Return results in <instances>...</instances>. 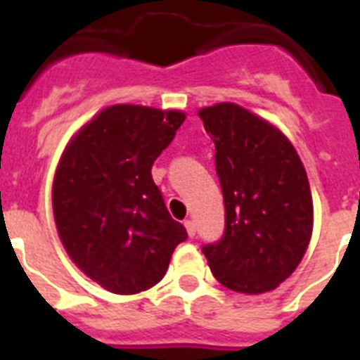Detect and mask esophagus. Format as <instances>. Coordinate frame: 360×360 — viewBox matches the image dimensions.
Returning a JSON list of instances; mask_svg holds the SVG:
<instances>
[{"label": "esophagus", "mask_w": 360, "mask_h": 360, "mask_svg": "<svg viewBox=\"0 0 360 360\" xmlns=\"http://www.w3.org/2000/svg\"><path fill=\"white\" fill-rule=\"evenodd\" d=\"M184 225H186L187 234H189V238L195 236V234H196V225H195V221H193V219H186V221H184Z\"/></svg>", "instance_id": "1"}]
</instances>
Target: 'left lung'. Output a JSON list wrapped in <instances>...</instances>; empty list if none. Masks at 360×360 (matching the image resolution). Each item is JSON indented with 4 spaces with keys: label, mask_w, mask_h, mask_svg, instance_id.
I'll return each mask as SVG.
<instances>
[{
    "label": "left lung",
    "mask_w": 360,
    "mask_h": 360,
    "mask_svg": "<svg viewBox=\"0 0 360 360\" xmlns=\"http://www.w3.org/2000/svg\"><path fill=\"white\" fill-rule=\"evenodd\" d=\"M216 148L225 229L202 245L212 274L241 294L274 290L299 265L314 224L310 184L279 129L231 103L198 111Z\"/></svg>",
    "instance_id": "left-lung-1"
}]
</instances>
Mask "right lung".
Returning <instances> with one entry per match:
<instances>
[{
	"label": "right lung",
	"mask_w": 360,
	"mask_h": 360,
	"mask_svg": "<svg viewBox=\"0 0 360 360\" xmlns=\"http://www.w3.org/2000/svg\"><path fill=\"white\" fill-rule=\"evenodd\" d=\"M182 111L117 104L73 136L53 180V218L66 252L113 294L148 290L187 240L151 176Z\"/></svg>",
	"instance_id": "1"
}]
</instances>
